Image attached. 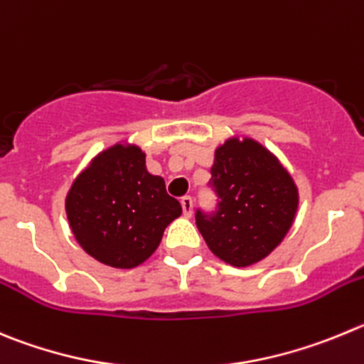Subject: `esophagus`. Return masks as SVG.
I'll list each match as a JSON object with an SVG mask.
<instances>
[{
    "mask_svg": "<svg viewBox=\"0 0 364 364\" xmlns=\"http://www.w3.org/2000/svg\"><path fill=\"white\" fill-rule=\"evenodd\" d=\"M181 208H183V213H185V217H190L192 215V210H193V199L190 198V196H186V198L181 199Z\"/></svg>",
    "mask_w": 364,
    "mask_h": 364,
    "instance_id": "obj_1",
    "label": "esophagus"
}]
</instances>
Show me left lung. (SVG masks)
Listing matches in <instances>:
<instances>
[{"label":"left lung","mask_w":364,"mask_h":364,"mask_svg":"<svg viewBox=\"0 0 364 364\" xmlns=\"http://www.w3.org/2000/svg\"><path fill=\"white\" fill-rule=\"evenodd\" d=\"M210 186L215 212H196L210 251L230 266L260 262L284 240L298 210V188L277 156L251 138L215 149Z\"/></svg>","instance_id":"left-lung-1"}]
</instances>
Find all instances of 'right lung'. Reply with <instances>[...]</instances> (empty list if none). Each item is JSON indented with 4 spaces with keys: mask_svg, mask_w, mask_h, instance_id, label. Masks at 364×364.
I'll return each mask as SVG.
<instances>
[{
    "mask_svg": "<svg viewBox=\"0 0 364 364\" xmlns=\"http://www.w3.org/2000/svg\"><path fill=\"white\" fill-rule=\"evenodd\" d=\"M66 215L77 242L98 262L118 269L140 266L181 215L165 181L145 166L138 145L117 144L95 156L66 196Z\"/></svg>",
    "mask_w": 364,
    "mask_h": 364,
    "instance_id": "add662e5",
    "label": "right lung"
}]
</instances>
